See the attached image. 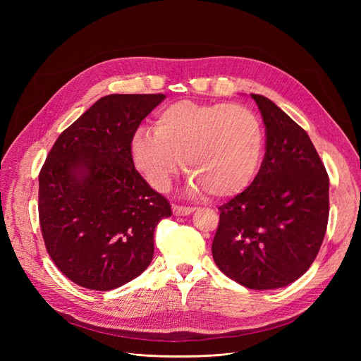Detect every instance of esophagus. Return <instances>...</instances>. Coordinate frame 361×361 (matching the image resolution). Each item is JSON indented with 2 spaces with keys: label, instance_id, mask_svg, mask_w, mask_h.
I'll use <instances>...</instances> for the list:
<instances>
[{
  "label": "esophagus",
  "instance_id": "esophagus-1",
  "mask_svg": "<svg viewBox=\"0 0 361 361\" xmlns=\"http://www.w3.org/2000/svg\"><path fill=\"white\" fill-rule=\"evenodd\" d=\"M194 212V207L190 206H179V204H173V214L178 216H183V215H191Z\"/></svg>",
  "mask_w": 361,
  "mask_h": 361
}]
</instances>
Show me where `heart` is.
I'll return each instance as SVG.
<instances>
[{"label":"heart","mask_w":361,"mask_h":361,"mask_svg":"<svg viewBox=\"0 0 361 361\" xmlns=\"http://www.w3.org/2000/svg\"><path fill=\"white\" fill-rule=\"evenodd\" d=\"M129 154L152 188L167 191L183 164L191 176L190 195L207 191L227 199L255 180L264 155V130L244 105L179 101L157 113L154 130H135Z\"/></svg>","instance_id":"b5f03b06"}]
</instances>
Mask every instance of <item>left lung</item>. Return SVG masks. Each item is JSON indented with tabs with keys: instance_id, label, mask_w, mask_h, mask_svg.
I'll list each match as a JSON object with an SVG mask.
<instances>
[{
	"instance_id": "8db88e82",
	"label": "left lung",
	"mask_w": 361,
	"mask_h": 361,
	"mask_svg": "<svg viewBox=\"0 0 361 361\" xmlns=\"http://www.w3.org/2000/svg\"><path fill=\"white\" fill-rule=\"evenodd\" d=\"M267 152L250 187L220 206L212 256L248 289H279L310 268L329 223L330 180L307 133L262 94Z\"/></svg>"
}]
</instances>
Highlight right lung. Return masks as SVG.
Masks as SVG:
<instances>
[{"mask_svg":"<svg viewBox=\"0 0 361 361\" xmlns=\"http://www.w3.org/2000/svg\"><path fill=\"white\" fill-rule=\"evenodd\" d=\"M166 94H108L54 143L39 174V218L56 267L76 285L111 290L154 259L171 206L135 170L130 137Z\"/></svg>","mask_w":361,"mask_h":361,"instance_id":"add662e5","label":"right lung"}]
</instances>
